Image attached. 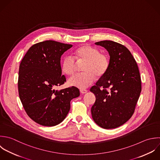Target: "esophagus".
Instances as JSON below:
<instances>
[{"mask_svg":"<svg viewBox=\"0 0 160 160\" xmlns=\"http://www.w3.org/2000/svg\"><path fill=\"white\" fill-rule=\"evenodd\" d=\"M80 92L82 94H84V93H86L87 92V90L86 89H83V88H82L80 90Z\"/></svg>","mask_w":160,"mask_h":160,"instance_id":"esophagus-1","label":"esophagus"}]
</instances>
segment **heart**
<instances>
[{"label": "heart", "mask_w": 160, "mask_h": 160, "mask_svg": "<svg viewBox=\"0 0 160 160\" xmlns=\"http://www.w3.org/2000/svg\"><path fill=\"white\" fill-rule=\"evenodd\" d=\"M77 63H83L82 65L83 72L70 78L68 83L80 88H87L92 84L96 79V75L98 77H103L107 73L110 65L108 56L100 53L96 47L89 45H84L77 48L73 52V57H64L62 69L66 75H73L77 71Z\"/></svg>", "instance_id": "1"}]
</instances>
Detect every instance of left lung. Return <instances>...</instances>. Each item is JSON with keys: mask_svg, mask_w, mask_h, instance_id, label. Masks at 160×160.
Listing matches in <instances>:
<instances>
[{"mask_svg": "<svg viewBox=\"0 0 160 160\" xmlns=\"http://www.w3.org/2000/svg\"><path fill=\"white\" fill-rule=\"evenodd\" d=\"M109 53L107 73L90 88L96 97L92 107L95 122L105 129L117 128L133 115L142 91L138 65L129 50L111 40L95 43Z\"/></svg>", "mask_w": 160, "mask_h": 160, "instance_id": "obj_1", "label": "left lung"}]
</instances>
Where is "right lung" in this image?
Segmentation results:
<instances>
[{"label":"right lung","instance_id":"right-lung-1","mask_svg":"<svg viewBox=\"0 0 160 160\" xmlns=\"http://www.w3.org/2000/svg\"><path fill=\"white\" fill-rule=\"evenodd\" d=\"M72 47L53 40L33 45L22 60L18 70V90L27 115L45 127L60 123L70 109V101L80 95L72 86L55 90L66 82L62 75L60 58Z\"/></svg>","mask_w":160,"mask_h":160}]
</instances>
